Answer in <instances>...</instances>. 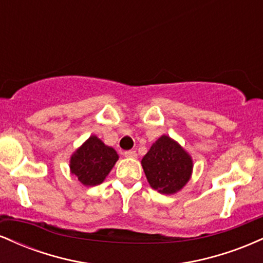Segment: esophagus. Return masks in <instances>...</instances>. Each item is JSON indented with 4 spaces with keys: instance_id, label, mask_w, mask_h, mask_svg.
Listing matches in <instances>:
<instances>
[{
    "instance_id": "esophagus-1",
    "label": "esophagus",
    "mask_w": 263,
    "mask_h": 263,
    "mask_svg": "<svg viewBox=\"0 0 263 263\" xmlns=\"http://www.w3.org/2000/svg\"><path fill=\"white\" fill-rule=\"evenodd\" d=\"M125 157H127V158H137V153H136V151H126Z\"/></svg>"
}]
</instances>
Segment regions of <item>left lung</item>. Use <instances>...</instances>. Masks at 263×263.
I'll return each mask as SVG.
<instances>
[{
	"label": "left lung",
	"instance_id": "obj_1",
	"mask_svg": "<svg viewBox=\"0 0 263 263\" xmlns=\"http://www.w3.org/2000/svg\"><path fill=\"white\" fill-rule=\"evenodd\" d=\"M141 164L151 188L161 194L180 192L193 173L192 156L167 135H162L151 146Z\"/></svg>",
	"mask_w": 263,
	"mask_h": 263
}]
</instances>
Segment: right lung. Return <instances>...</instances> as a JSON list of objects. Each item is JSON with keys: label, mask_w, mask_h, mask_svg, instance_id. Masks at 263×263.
<instances>
[{"label": "right lung", "mask_w": 263, "mask_h": 263, "mask_svg": "<svg viewBox=\"0 0 263 263\" xmlns=\"http://www.w3.org/2000/svg\"><path fill=\"white\" fill-rule=\"evenodd\" d=\"M119 155L112 147L106 146L98 136H90L69 161L70 173L85 186L99 185L106 179Z\"/></svg>", "instance_id": "right-lung-1"}]
</instances>
